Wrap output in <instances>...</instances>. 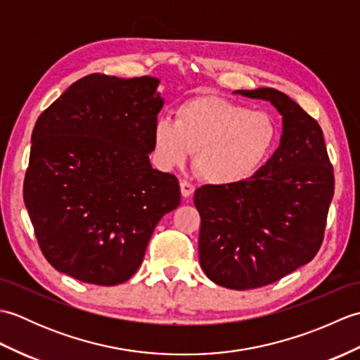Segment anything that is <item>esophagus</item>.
Listing matches in <instances>:
<instances>
[{"mask_svg": "<svg viewBox=\"0 0 360 360\" xmlns=\"http://www.w3.org/2000/svg\"><path fill=\"white\" fill-rule=\"evenodd\" d=\"M179 186H181V193H182V196L184 198H190L193 195V192H195V186L192 184V182H188V181H181L179 182Z\"/></svg>", "mask_w": 360, "mask_h": 360, "instance_id": "34e87169", "label": "esophagus"}]
</instances>
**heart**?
Returning <instances> with one entry per match:
<instances>
[{"label": "heart", "mask_w": 360, "mask_h": 360, "mask_svg": "<svg viewBox=\"0 0 360 360\" xmlns=\"http://www.w3.org/2000/svg\"><path fill=\"white\" fill-rule=\"evenodd\" d=\"M159 162L184 165L196 151L195 167L213 186L250 179L271 156L277 125L269 112L218 96H198L181 103L174 122L159 119L153 128Z\"/></svg>", "instance_id": "obj_1"}]
</instances>
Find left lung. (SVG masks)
<instances>
[{
	"label": "left lung",
	"instance_id": "1",
	"mask_svg": "<svg viewBox=\"0 0 360 360\" xmlns=\"http://www.w3.org/2000/svg\"><path fill=\"white\" fill-rule=\"evenodd\" d=\"M269 101L283 116L281 143L250 179L202 186L200 263L219 286L262 288L317 255L334 195V170L323 131L292 98L274 88L235 91Z\"/></svg>",
	"mask_w": 360,
	"mask_h": 360
}]
</instances>
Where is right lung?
Segmentation results:
<instances>
[{"label": "right lung", "mask_w": 360, "mask_h": 360, "mask_svg": "<svg viewBox=\"0 0 360 360\" xmlns=\"http://www.w3.org/2000/svg\"><path fill=\"white\" fill-rule=\"evenodd\" d=\"M158 85L147 75L91 74L37 119L22 198L57 271L120 285L139 269L159 219L179 205L178 178L148 158L164 105Z\"/></svg>", "instance_id": "right-lung-1"}]
</instances>
